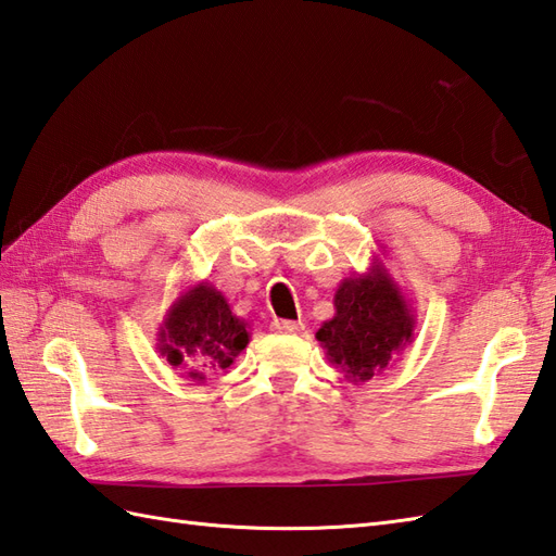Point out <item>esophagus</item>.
I'll return each instance as SVG.
<instances>
[{
    "label": "esophagus",
    "instance_id": "34e87169",
    "mask_svg": "<svg viewBox=\"0 0 556 556\" xmlns=\"http://www.w3.org/2000/svg\"><path fill=\"white\" fill-rule=\"evenodd\" d=\"M270 328H274L276 332H290V336H294V332L304 330V324H302V320H280V318H276L274 324H270Z\"/></svg>",
    "mask_w": 556,
    "mask_h": 556
}]
</instances>
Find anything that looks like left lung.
<instances>
[{
  "instance_id": "obj_1",
  "label": "left lung",
  "mask_w": 556,
  "mask_h": 556,
  "mask_svg": "<svg viewBox=\"0 0 556 556\" xmlns=\"http://www.w3.org/2000/svg\"><path fill=\"white\" fill-rule=\"evenodd\" d=\"M332 304L336 316L324 320L316 340L350 382L382 374L414 340V306L378 256L366 274L340 282Z\"/></svg>"
}]
</instances>
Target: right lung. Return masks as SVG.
<instances>
[{"instance_id": "1", "label": "right lung", "mask_w": 556, "mask_h": 556, "mask_svg": "<svg viewBox=\"0 0 556 556\" xmlns=\"http://www.w3.org/2000/svg\"><path fill=\"white\" fill-rule=\"evenodd\" d=\"M247 328L250 324L232 314L224 292L200 280L168 306L156 328V348L170 366L204 382L206 371L228 368L250 344Z\"/></svg>"}]
</instances>
